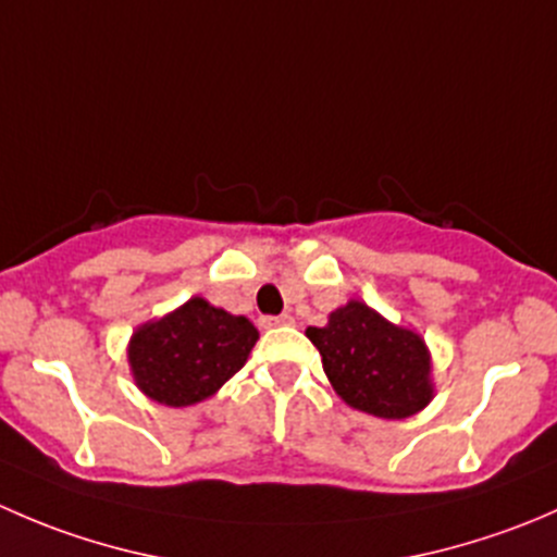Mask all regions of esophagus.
Here are the masks:
<instances>
[{"label":"esophagus","instance_id":"1","mask_svg":"<svg viewBox=\"0 0 557 557\" xmlns=\"http://www.w3.org/2000/svg\"><path fill=\"white\" fill-rule=\"evenodd\" d=\"M294 318L290 314H269V318H261V325H290Z\"/></svg>","mask_w":557,"mask_h":557}]
</instances>
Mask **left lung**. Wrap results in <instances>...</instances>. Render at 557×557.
<instances>
[{
  "instance_id": "obj_1",
  "label": "left lung",
  "mask_w": 557,
  "mask_h": 557,
  "mask_svg": "<svg viewBox=\"0 0 557 557\" xmlns=\"http://www.w3.org/2000/svg\"><path fill=\"white\" fill-rule=\"evenodd\" d=\"M342 401L385 420H401L431 401V358L414 331L387 323L363 301L331 312L329 325L307 329Z\"/></svg>"
}]
</instances>
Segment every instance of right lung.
I'll list each match as a JSON object with an SVG mask.
<instances>
[{
  "instance_id": "right-lung-1",
  "label": "right lung",
  "mask_w": 557,
  "mask_h": 557,
  "mask_svg": "<svg viewBox=\"0 0 557 557\" xmlns=\"http://www.w3.org/2000/svg\"><path fill=\"white\" fill-rule=\"evenodd\" d=\"M258 331L243 314L185 301L166 318L137 329L128 363L139 391L166 407L205 401L245 367Z\"/></svg>"
}]
</instances>
